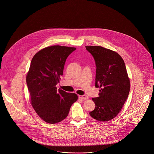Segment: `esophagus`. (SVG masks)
<instances>
[{
	"label": "esophagus",
	"instance_id": "34e87169",
	"mask_svg": "<svg viewBox=\"0 0 154 154\" xmlns=\"http://www.w3.org/2000/svg\"><path fill=\"white\" fill-rule=\"evenodd\" d=\"M79 97L82 100H87L88 99V96L86 95H80L79 96Z\"/></svg>",
	"mask_w": 154,
	"mask_h": 154
}]
</instances>
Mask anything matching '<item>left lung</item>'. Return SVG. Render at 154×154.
Wrapping results in <instances>:
<instances>
[{
	"label": "left lung",
	"mask_w": 154,
	"mask_h": 154,
	"mask_svg": "<svg viewBox=\"0 0 154 154\" xmlns=\"http://www.w3.org/2000/svg\"><path fill=\"white\" fill-rule=\"evenodd\" d=\"M95 61V87L99 97L92 98L95 108L90 116L99 121L114 118L122 109L130 91L124 61L117 53L100 46H86Z\"/></svg>",
	"instance_id": "left-lung-1"
}]
</instances>
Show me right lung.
<instances>
[{
    "label": "right lung",
    "instance_id": "add662e5",
    "mask_svg": "<svg viewBox=\"0 0 154 154\" xmlns=\"http://www.w3.org/2000/svg\"><path fill=\"white\" fill-rule=\"evenodd\" d=\"M75 50L52 45L37 52L32 59L26 75L31 104L37 115L50 124L65 119L78 99L75 94L56 87L63 75L66 59Z\"/></svg>",
    "mask_w": 154,
    "mask_h": 154
}]
</instances>
